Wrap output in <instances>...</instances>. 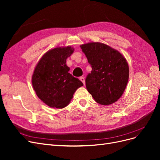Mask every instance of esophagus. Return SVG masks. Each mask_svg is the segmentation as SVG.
Returning a JSON list of instances; mask_svg holds the SVG:
<instances>
[{"instance_id": "34e87169", "label": "esophagus", "mask_w": 160, "mask_h": 160, "mask_svg": "<svg viewBox=\"0 0 160 160\" xmlns=\"http://www.w3.org/2000/svg\"><path fill=\"white\" fill-rule=\"evenodd\" d=\"M80 80L82 81V83H83V85L85 84V77H80Z\"/></svg>"}]
</instances>
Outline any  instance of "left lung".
Here are the masks:
<instances>
[{
  "mask_svg": "<svg viewBox=\"0 0 160 160\" xmlns=\"http://www.w3.org/2000/svg\"><path fill=\"white\" fill-rule=\"evenodd\" d=\"M80 47L92 67L85 79L87 89L97 103L103 105L115 103L122 96L129 79L126 59L102 42H91Z\"/></svg>",
  "mask_w": 160,
  "mask_h": 160,
  "instance_id": "obj_1",
  "label": "left lung"
}]
</instances>
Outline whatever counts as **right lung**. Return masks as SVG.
I'll return each instance as SVG.
<instances>
[{"label": "right lung", "mask_w": 160, "mask_h": 160, "mask_svg": "<svg viewBox=\"0 0 160 160\" xmlns=\"http://www.w3.org/2000/svg\"><path fill=\"white\" fill-rule=\"evenodd\" d=\"M71 46L58 47L45 52L32 75V85L38 98L50 108L62 109L69 105L82 82L69 72L66 61L72 52Z\"/></svg>", "instance_id": "obj_1"}]
</instances>
